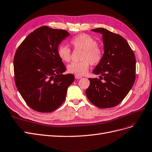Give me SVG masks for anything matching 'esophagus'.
Instances as JSON below:
<instances>
[{
  "mask_svg": "<svg viewBox=\"0 0 152 152\" xmlns=\"http://www.w3.org/2000/svg\"><path fill=\"white\" fill-rule=\"evenodd\" d=\"M75 77L76 79H80V78H81V77H82V76H80V75H75Z\"/></svg>",
  "mask_w": 152,
  "mask_h": 152,
  "instance_id": "obj_1",
  "label": "esophagus"
}]
</instances>
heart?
<instances>
[{
    "mask_svg": "<svg viewBox=\"0 0 152 152\" xmlns=\"http://www.w3.org/2000/svg\"><path fill=\"white\" fill-rule=\"evenodd\" d=\"M71 45L76 50H83L80 62H73L67 66L69 72L76 75H83L88 71L90 64L97 65L103 59L104 50L97 45L95 38L86 33L80 34L71 39ZM57 55L61 59L66 62L71 61V50L64 45L57 48Z\"/></svg>",
    "mask_w": 152,
    "mask_h": 152,
    "instance_id": "b5f03b06",
    "label": "heart"
}]
</instances>
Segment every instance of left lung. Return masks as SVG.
Returning a JSON list of instances; mask_svg holds the SVG:
<instances>
[{
  "instance_id": "1",
  "label": "left lung",
  "mask_w": 152,
  "mask_h": 152,
  "mask_svg": "<svg viewBox=\"0 0 152 152\" xmlns=\"http://www.w3.org/2000/svg\"><path fill=\"white\" fill-rule=\"evenodd\" d=\"M91 31L102 34L104 54L101 62L93 71L94 74L101 75L100 79L89 78L90 84L86 95L99 108H111L123 100L134 84V53L128 42L119 34L103 28Z\"/></svg>"
}]
</instances>
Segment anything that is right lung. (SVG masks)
Returning a JSON list of instances; mask_svg holds the SVG:
<instances>
[{
    "mask_svg": "<svg viewBox=\"0 0 152 152\" xmlns=\"http://www.w3.org/2000/svg\"><path fill=\"white\" fill-rule=\"evenodd\" d=\"M67 31L43 26L27 36L14 57V81L26 104L33 110L48 113L64 102L67 88L75 80L57 55Z\"/></svg>",
    "mask_w": 152,
    "mask_h": 152,
    "instance_id": "add662e5",
    "label": "right lung"
}]
</instances>
